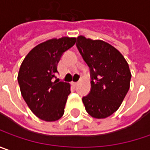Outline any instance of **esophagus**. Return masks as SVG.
<instances>
[{
	"label": "esophagus",
	"mask_w": 150,
	"mask_h": 150,
	"mask_svg": "<svg viewBox=\"0 0 150 150\" xmlns=\"http://www.w3.org/2000/svg\"><path fill=\"white\" fill-rule=\"evenodd\" d=\"M78 84H79V82H72V85H73L74 86H76Z\"/></svg>",
	"instance_id": "34e87169"
}]
</instances>
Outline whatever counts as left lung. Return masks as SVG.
<instances>
[{"instance_id": "obj_1", "label": "left lung", "mask_w": 150, "mask_h": 150, "mask_svg": "<svg viewBox=\"0 0 150 150\" xmlns=\"http://www.w3.org/2000/svg\"><path fill=\"white\" fill-rule=\"evenodd\" d=\"M76 46L90 67V93L82 98L92 117L101 119L113 114L121 106L130 87L131 72L120 52L102 40L77 38Z\"/></svg>"}]
</instances>
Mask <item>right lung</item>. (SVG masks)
Listing matches in <instances>:
<instances>
[{
    "label": "right lung",
    "instance_id": "1",
    "mask_svg": "<svg viewBox=\"0 0 150 150\" xmlns=\"http://www.w3.org/2000/svg\"><path fill=\"white\" fill-rule=\"evenodd\" d=\"M76 38L62 37L41 42L30 51L20 66L17 81L30 110L46 122L59 120L70 93V85L55 80L63 53L74 46Z\"/></svg>",
    "mask_w": 150,
    "mask_h": 150
}]
</instances>
